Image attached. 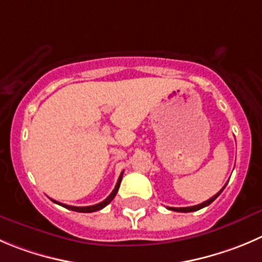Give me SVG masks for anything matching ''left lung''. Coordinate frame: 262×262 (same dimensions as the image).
<instances>
[{"mask_svg": "<svg viewBox=\"0 0 262 262\" xmlns=\"http://www.w3.org/2000/svg\"><path fill=\"white\" fill-rule=\"evenodd\" d=\"M225 186H226V185H225ZM225 186H224V188L221 189V190L219 191L217 194H215V195H213L212 198H210V199H208V201L203 202V203H201V204H196V206H191V207H180V208H178V207H168V210L176 211V212H193V211H198V210H201V208H203V207H207L208 204H211V203H212V202L215 201V199L217 198L219 195H220V194H221V191H223L224 189H225Z\"/></svg>", "mask_w": 262, "mask_h": 262, "instance_id": "left-lung-1", "label": "left lung"}]
</instances>
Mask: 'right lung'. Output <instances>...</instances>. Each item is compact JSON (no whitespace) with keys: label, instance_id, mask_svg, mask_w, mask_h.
I'll list each match as a JSON object with an SVG mask.
<instances>
[{"label":"right lung","instance_id":"right-lung-1","mask_svg":"<svg viewBox=\"0 0 262 262\" xmlns=\"http://www.w3.org/2000/svg\"><path fill=\"white\" fill-rule=\"evenodd\" d=\"M122 175H123V172L121 173V176L118 178V181H117L116 184V188L113 189V191H112L111 194H109V196L106 199H104L103 202H100V203L98 204H94V206H87V207H74V206H68V204H64V203H60V202H56L54 201V199H51L52 202H55V203L60 204V206H63V207L68 208V210H72V211H76V212H84V213H89V212H95V211H99L101 210V208H104L105 206H108L109 203H111L112 201H113V198L116 196L117 191H118L119 189V185H121V181H122Z\"/></svg>","mask_w":262,"mask_h":262}]
</instances>
